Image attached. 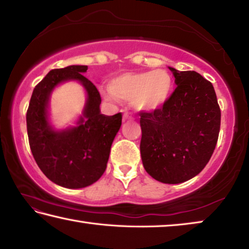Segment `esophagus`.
I'll list each match as a JSON object with an SVG mask.
<instances>
[{
  "label": "esophagus",
  "mask_w": 249,
  "mask_h": 249,
  "mask_svg": "<svg viewBox=\"0 0 249 249\" xmlns=\"http://www.w3.org/2000/svg\"><path fill=\"white\" fill-rule=\"evenodd\" d=\"M124 119L125 120H132V119H134V115L129 112H125L124 113Z\"/></svg>",
  "instance_id": "esophagus-1"
}]
</instances>
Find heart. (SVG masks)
Wrapping results in <instances>:
<instances>
[{"mask_svg":"<svg viewBox=\"0 0 249 249\" xmlns=\"http://www.w3.org/2000/svg\"><path fill=\"white\" fill-rule=\"evenodd\" d=\"M109 90L103 91L107 100H132L133 107L142 112H154L169 100L174 82L165 70L126 72L111 79Z\"/></svg>","mask_w":249,"mask_h":249,"instance_id":"b5f03b06","label":"heart"}]
</instances>
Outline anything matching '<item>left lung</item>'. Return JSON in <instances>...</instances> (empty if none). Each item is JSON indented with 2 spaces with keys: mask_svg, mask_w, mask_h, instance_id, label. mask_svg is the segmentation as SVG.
Returning a JSON list of instances; mask_svg holds the SVG:
<instances>
[{
  "mask_svg": "<svg viewBox=\"0 0 249 249\" xmlns=\"http://www.w3.org/2000/svg\"><path fill=\"white\" fill-rule=\"evenodd\" d=\"M177 88L154 112H141V155L147 174L163 183L199 175L215 149L221 109L212 83L169 67Z\"/></svg>",
  "mask_w": 249,
  "mask_h": 249,
  "instance_id": "1",
  "label": "left lung"
}]
</instances>
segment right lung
<instances>
[{
	"label": "right lung",
	"instance_id": "1",
	"mask_svg": "<svg viewBox=\"0 0 249 249\" xmlns=\"http://www.w3.org/2000/svg\"><path fill=\"white\" fill-rule=\"evenodd\" d=\"M88 66L53 69L37 84L29 101L26 123L29 146L43 174L58 185L79 189L98 181L107 169L112 142L122 125V113L101 114V95L82 74ZM77 79L88 98L78 126L54 131L48 121L50 93L59 83Z\"/></svg>",
	"mask_w": 249,
	"mask_h": 249
}]
</instances>
